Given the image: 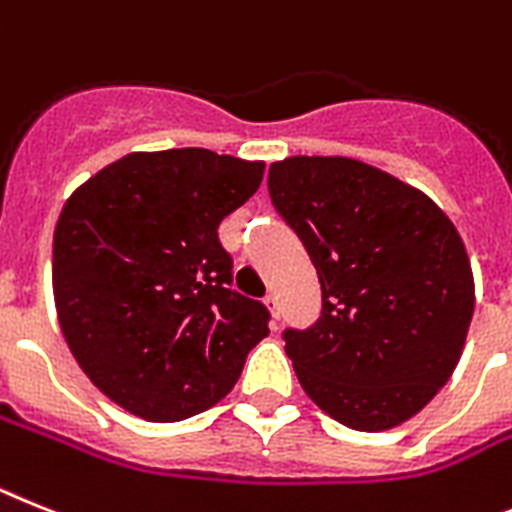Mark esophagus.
Instances as JSON below:
<instances>
[{"mask_svg": "<svg viewBox=\"0 0 512 512\" xmlns=\"http://www.w3.org/2000/svg\"><path fill=\"white\" fill-rule=\"evenodd\" d=\"M265 304H268L273 320H281V307H278V296L276 294H268V296H265Z\"/></svg>", "mask_w": 512, "mask_h": 512, "instance_id": "34e87169", "label": "esophagus"}]
</instances>
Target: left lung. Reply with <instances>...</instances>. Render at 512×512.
<instances>
[{
  "label": "left lung",
  "mask_w": 512,
  "mask_h": 512,
  "mask_svg": "<svg viewBox=\"0 0 512 512\" xmlns=\"http://www.w3.org/2000/svg\"><path fill=\"white\" fill-rule=\"evenodd\" d=\"M268 190L322 289L315 325L283 330L304 393L359 432L398 427L461 359L474 315L461 236L427 195L351 158L278 161Z\"/></svg>",
  "instance_id": "1"
}]
</instances>
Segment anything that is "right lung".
Instances as JSON below:
<instances>
[{
  "mask_svg": "<svg viewBox=\"0 0 512 512\" xmlns=\"http://www.w3.org/2000/svg\"><path fill=\"white\" fill-rule=\"evenodd\" d=\"M263 161L205 148L130 153L72 192L54 231V302L90 382L148 422H182L234 388L268 336L263 302L231 289L218 226Z\"/></svg>",
  "mask_w": 512,
  "mask_h": 512,
  "instance_id": "add662e5",
  "label": "right lung"
}]
</instances>
